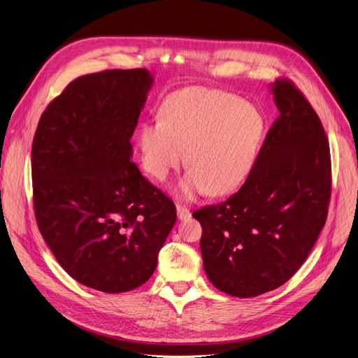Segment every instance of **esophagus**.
<instances>
[{
	"mask_svg": "<svg viewBox=\"0 0 358 358\" xmlns=\"http://www.w3.org/2000/svg\"><path fill=\"white\" fill-rule=\"evenodd\" d=\"M177 215L180 220H185V219H190L192 217V212L189 208H185V206L178 204L177 206Z\"/></svg>",
	"mask_w": 358,
	"mask_h": 358,
	"instance_id": "1",
	"label": "esophagus"
}]
</instances>
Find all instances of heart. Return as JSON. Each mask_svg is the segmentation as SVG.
Wrapping results in <instances>:
<instances>
[{"mask_svg": "<svg viewBox=\"0 0 358 358\" xmlns=\"http://www.w3.org/2000/svg\"><path fill=\"white\" fill-rule=\"evenodd\" d=\"M264 134L262 113L234 94L182 90L166 99L161 119L141 126L142 164L150 177L164 181L187 157L184 197L228 194L252 171Z\"/></svg>", "mask_w": 358, "mask_h": 358, "instance_id": "heart-1", "label": "heart"}]
</instances>
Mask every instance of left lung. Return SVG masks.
<instances>
[{
	"mask_svg": "<svg viewBox=\"0 0 358 358\" xmlns=\"http://www.w3.org/2000/svg\"><path fill=\"white\" fill-rule=\"evenodd\" d=\"M278 117L252 171L227 201L193 213L212 285L254 297L289 281L325 227L331 200V152L316 111L294 83L273 84Z\"/></svg>",
	"mask_w": 358,
	"mask_h": 358,
	"instance_id": "left-lung-1",
	"label": "left lung"
}]
</instances>
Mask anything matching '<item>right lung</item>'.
<instances>
[{"label": "right lung", "instance_id": "obj_1", "mask_svg": "<svg viewBox=\"0 0 358 358\" xmlns=\"http://www.w3.org/2000/svg\"><path fill=\"white\" fill-rule=\"evenodd\" d=\"M150 85L143 68L83 75L48 104L33 138L37 227L72 278L104 293L142 286L177 220L173 200L130 161Z\"/></svg>", "mask_w": 358, "mask_h": 358}]
</instances>
